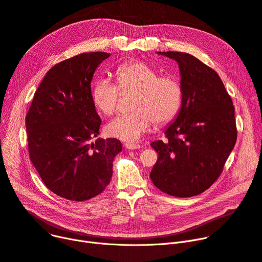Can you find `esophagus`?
<instances>
[{"instance_id":"obj_1","label":"esophagus","mask_w":262,"mask_h":262,"mask_svg":"<svg viewBox=\"0 0 262 262\" xmlns=\"http://www.w3.org/2000/svg\"><path fill=\"white\" fill-rule=\"evenodd\" d=\"M124 146H125V148L127 149H138L140 148V145L139 144H135V143H125L124 144Z\"/></svg>"}]
</instances>
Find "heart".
<instances>
[{
    "label": "heart",
    "mask_w": 262,
    "mask_h": 262,
    "mask_svg": "<svg viewBox=\"0 0 262 262\" xmlns=\"http://www.w3.org/2000/svg\"><path fill=\"white\" fill-rule=\"evenodd\" d=\"M118 85L107 78L99 79L92 88L95 107L105 115H112L122 91H135L130 114H124L110 121L106 134L129 143L138 141L150 127L153 119L162 124L178 114L183 102L181 82L172 75H162L155 68L141 61L123 64L117 70Z\"/></svg>",
    "instance_id": "obj_1"
}]
</instances>
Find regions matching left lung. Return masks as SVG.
<instances>
[{
    "mask_svg": "<svg viewBox=\"0 0 262 262\" xmlns=\"http://www.w3.org/2000/svg\"><path fill=\"white\" fill-rule=\"evenodd\" d=\"M178 63L180 112L150 143L158 159L149 176L164 193L190 198L207 190L223 171L237 140L235 107L217 73L187 53L157 52Z\"/></svg>",
    "mask_w": 262,
    "mask_h": 262,
    "instance_id": "1",
    "label": "left lung"
}]
</instances>
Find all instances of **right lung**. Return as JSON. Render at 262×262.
<instances>
[{
    "instance_id": "right-lung-1",
    "label": "right lung",
    "mask_w": 262,
    "mask_h": 262,
    "mask_svg": "<svg viewBox=\"0 0 262 262\" xmlns=\"http://www.w3.org/2000/svg\"><path fill=\"white\" fill-rule=\"evenodd\" d=\"M110 56L82 53L55 64L35 92L25 117L31 161L45 185L60 198L81 202L105 190L113 161L122 150L116 138L92 141L101 119L91 94L96 68Z\"/></svg>"
}]
</instances>
